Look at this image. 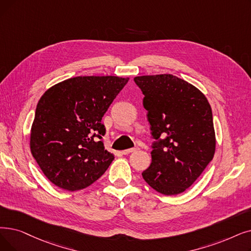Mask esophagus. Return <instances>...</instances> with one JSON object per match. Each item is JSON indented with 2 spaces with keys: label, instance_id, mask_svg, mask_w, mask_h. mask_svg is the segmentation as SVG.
Listing matches in <instances>:
<instances>
[{
  "label": "esophagus",
  "instance_id": "1",
  "mask_svg": "<svg viewBox=\"0 0 251 251\" xmlns=\"http://www.w3.org/2000/svg\"><path fill=\"white\" fill-rule=\"evenodd\" d=\"M139 150V148H132V149H128V150H124V151H122L121 152L123 155H128V154H130V152H133V151H138Z\"/></svg>",
  "mask_w": 251,
  "mask_h": 251
}]
</instances>
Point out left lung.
<instances>
[{
    "label": "left lung",
    "mask_w": 251,
    "mask_h": 251,
    "mask_svg": "<svg viewBox=\"0 0 251 251\" xmlns=\"http://www.w3.org/2000/svg\"><path fill=\"white\" fill-rule=\"evenodd\" d=\"M134 82L145 95L144 106L156 139L151 163L143 177L163 195L180 194L201 176L214 156L210 104L198 88L169 74L140 75Z\"/></svg>",
    "instance_id": "left-lung-1"
}]
</instances>
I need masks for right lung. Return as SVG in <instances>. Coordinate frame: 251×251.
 <instances>
[{"instance_id": "obj_1", "label": "right lung", "mask_w": 251, "mask_h": 251, "mask_svg": "<svg viewBox=\"0 0 251 251\" xmlns=\"http://www.w3.org/2000/svg\"><path fill=\"white\" fill-rule=\"evenodd\" d=\"M129 78L85 75L52 86L40 99L30 130V151L45 176L79 191L99 179L114 155L104 149L101 119Z\"/></svg>"}]
</instances>
